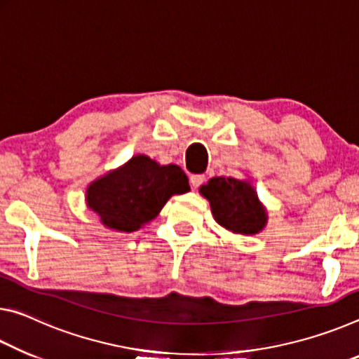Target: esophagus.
<instances>
[{"instance_id":"obj_1","label":"esophagus","mask_w":359,"mask_h":359,"mask_svg":"<svg viewBox=\"0 0 359 359\" xmlns=\"http://www.w3.org/2000/svg\"><path fill=\"white\" fill-rule=\"evenodd\" d=\"M205 180H207V176L205 175H191V184L194 189L201 187L205 183Z\"/></svg>"}]
</instances>
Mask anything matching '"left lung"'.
Wrapping results in <instances>:
<instances>
[{
    "label": "left lung",
    "instance_id": "obj_1",
    "mask_svg": "<svg viewBox=\"0 0 359 359\" xmlns=\"http://www.w3.org/2000/svg\"><path fill=\"white\" fill-rule=\"evenodd\" d=\"M211 205L218 224L232 232L252 235L262 231L267 215L262 210L257 194L245 181L216 176L201 187Z\"/></svg>",
    "mask_w": 359,
    "mask_h": 359
}]
</instances>
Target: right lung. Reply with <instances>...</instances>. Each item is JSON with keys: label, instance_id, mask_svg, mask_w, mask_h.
I'll return each instance as SVG.
<instances>
[{"label": "right lung", "instance_id": "right-lung-1", "mask_svg": "<svg viewBox=\"0 0 359 359\" xmlns=\"http://www.w3.org/2000/svg\"><path fill=\"white\" fill-rule=\"evenodd\" d=\"M178 165H158L146 156L97 180L87 189V205L107 227L133 232L154 219L173 194L189 191Z\"/></svg>", "mask_w": 359, "mask_h": 359}]
</instances>
